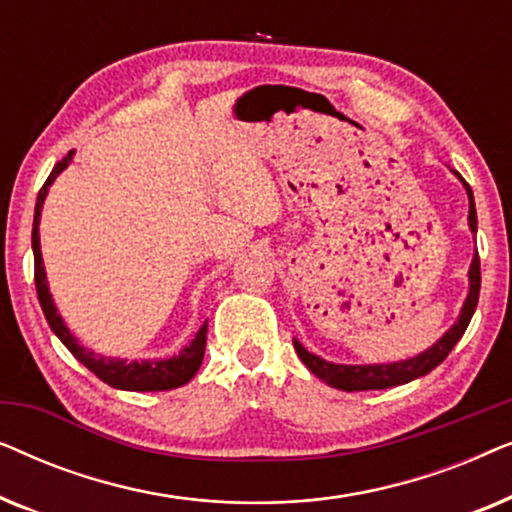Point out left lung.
Here are the masks:
<instances>
[{
    "label": "left lung",
    "mask_w": 512,
    "mask_h": 512,
    "mask_svg": "<svg viewBox=\"0 0 512 512\" xmlns=\"http://www.w3.org/2000/svg\"><path fill=\"white\" fill-rule=\"evenodd\" d=\"M466 191H468V200H471V209H468V226H471V230L475 233V230H478V219H475L473 191L468 184H466ZM468 277H471V291H468V298L464 303V310H461L459 321L436 342V345L426 349L424 354L415 356V359L398 361V363H380V366H340V363L324 361L319 359V356L310 354L298 340H293V347H296L300 361H303L305 366L319 377V380H324L326 384H331V387L342 389V391L389 389V387H396V384L417 380V377L431 373L433 368H438L440 363L447 359V354L452 352L454 345L461 340V335H464L468 324H471V317L475 307H478V296H480V256L478 254L473 256Z\"/></svg>",
    "instance_id": "obj_1"
}]
</instances>
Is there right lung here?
I'll return each instance as SVG.
<instances>
[{
  "mask_svg": "<svg viewBox=\"0 0 512 512\" xmlns=\"http://www.w3.org/2000/svg\"><path fill=\"white\" fill-rule=\"evenodd\" d=\"M74 158V151H69L60 163H55L53 172L48 174L46 184L41 186L37 195V207H34V226H32V249H34V284H37V296L41 303V310L46 314L48 326L51 331L58 335L69 352H72L76 359H79L83 366H86L90 373H95L102 382H107L109 387L125 389V391H165V389H177L181 384H186L191 377L198 373L202 356H205V345H207V324L200 328L195 340L186 349H181L179 356H172V359L163 361H121V359H109V356H97L88 352L86 347H81L79 342L69 328L62 324L58 310H55L51 293H48L46 284V272H44V261H41V249H39V216L41 207H44V198L48 193V186L53 184V179L65 170L69 160Z\"/></svg>",
  "mask_w": 512,
  "mask_h": 512,
  "instance_id": "right-lung-1",
  "label": "right lung"
}]
</instances>
